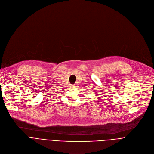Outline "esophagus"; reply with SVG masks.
Listing matches in <instances>:
<instances>
[{
  "label": "esophagus",
  "instance_id": "34e87169",
  "mask_svg": "<svg viewBox=\"0 0 154 154\" xmlns=\"http://www.w3.org/2000/svg\"><path fill=\"white\" fill-rule=\"evenodd\" d=\"M71 88H75V85H71Z\"/></svg>",
  "mask_w": 154,
  "mask_h": 154
}]
</instances>
